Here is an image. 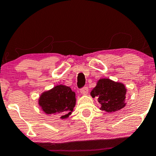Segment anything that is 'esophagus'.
I'll list each match as a JSON object with an SVG mask.
<instances>
[{
  "instance_id": "1",
  "label": "esophagus",
  "mask_w": 156,
  "mask_h": 156,
  "mask_svg": "<svg viewBox=\"0 0 156 156\" xmlns=\"http://www.w3.org/2000/svg\"><path fill=\"white\" fill-rule=\"evenodd\" d=\"M88 92H89V89L87 87H83V89H80V94H83V95H87V94H88Z\"/></svg>"
}]
</instances>
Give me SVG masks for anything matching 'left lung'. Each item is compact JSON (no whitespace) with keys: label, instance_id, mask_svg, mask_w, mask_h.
Wrapping results in <instances>:
<instances>
[{"label":"left lung","instance_id":"left-lung-1","mask_svg":"<svg viewBox=\"0 0 156 156\" xmlns=\"http://www.w3.org/2000/svg\"><path fill=\"white\" fill-rule=\"evenodd\" d=\"M127 89L120 82H116L109 78H101L97 81L96 87L91 91L93 98H98L101 104L100 109L108 113L121 110L126 105Z\"/></svg>","mask_w":156,"mask_h":156}]
</instances>
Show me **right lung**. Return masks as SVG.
<instances>
[{"mask_svg": "<svg viewBox=\"0 0 156 156\" xmlns=\"http://www.w3.org/2000/svg\"><path fill=\"white\" fill-rule=\"evenodd\" d=\"M76 103V93L69 87L58 84L41 94L38 104L46 114H59L67 119L72 114Z\"/></svg>", "mask_w": 156, "mask_h": 156, "instance_id": "add662e5", "label": "right lung"}]
</instances>
